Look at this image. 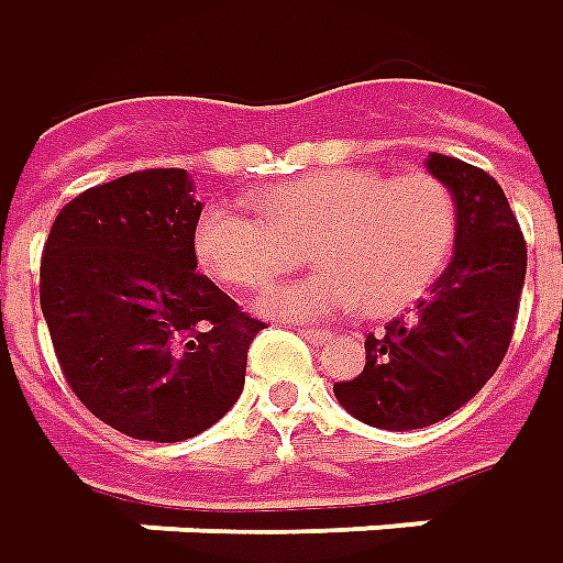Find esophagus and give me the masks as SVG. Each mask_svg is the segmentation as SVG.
Returning a JSON list of instances; mask_svg holds the SVG:
<instances>
[{
    "label": "esophagus",
    "instance_id": "34e87169",
    "mask_svg": "<svg viewBox=\"0 0 563 563\" xmlns=\"http://www.w3.org/2000/svg\"><path fill=\"white\" fill-rule=\"evenodd\" d=\"M297 331L307 338L312 346H322V343L331 341V331H325V328H316V325H297Z\"/></svg>",
    "mask_w": 563,
    "mask_h": 563
}]
</instances>
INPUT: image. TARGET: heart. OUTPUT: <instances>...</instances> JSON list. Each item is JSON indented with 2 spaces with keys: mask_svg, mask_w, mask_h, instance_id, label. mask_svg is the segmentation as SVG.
I'll return each instance as SVG.
<instances>
[{
  "mask_svg": "<svg viewBox=\"0 0 563 563\" xmlns=\"http://www.w3.org/2000/svg\"><path fill=\"white\" fill-rule=\"evenodd\" d=\"M254 207L260 220L207 207L195 222V256L222 285L256 290L309 247L322 269L260 300L282 319H328L356 303L365 316L412 307L446 269L459 229L449 185L428 173L319 169L263 191Z\"/></svg>",
  "mask_w": 563,
  "mask_h": 563,
  "instance_id": "b5f03b06",
  "label": "heart"
}]
</instances>
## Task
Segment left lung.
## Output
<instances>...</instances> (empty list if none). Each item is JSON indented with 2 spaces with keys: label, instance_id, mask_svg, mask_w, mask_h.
<instances>
[{
  "label": "left lung",
  "instance_id": "left-lung-1",
  "mask_svg": "<svg viewBox=\"0 0 563 563\" xmlns=\"http://www.w3.org/2000/svg\"><path fill=\"white\" fill-rule=\"evenodd\" d=\"M428 169L459 207L455 254L409 316L365 338V368L338 380L346 412L380 431H418L462 409L496 375L518 322L527 241L501 185L459 157Z\"/></svg>",
  "mask_w": 563,
  "mask_h": 563
}]
</instances>
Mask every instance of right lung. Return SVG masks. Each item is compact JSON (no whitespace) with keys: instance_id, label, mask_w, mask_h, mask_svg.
I'll use <instances>...</instances> for the list:
<instances>
[{"instance_id":"right-lung-1","label":"right lung","mask_w":563,"mask_h":563,"mask_svg":"<svg viewBox=\"0 0 563 563\" xmlns=\"http://www.w3.org/2000/svg\"><path fill=\"white\" fill-rule=\"evenodd\" d=\"M185 169H139L62 207L45 238L40 307L64 378L114 431L179 443L244 390L260 319L195 273L203 203Z\"/></svg>"}]
</instances>
